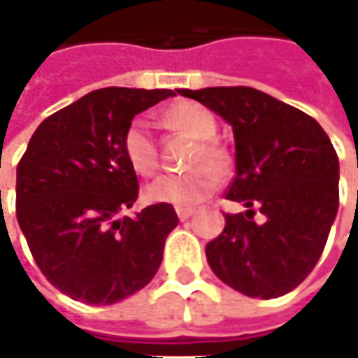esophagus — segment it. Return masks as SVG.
Returning <instances> with one entry per match:
<instances>
[{
  "label": "esophagus",
  "instance_id": "esophagus-1",
  "mask_svg": "<svg viewBox=\"0 0 358 358\" xmlns=\"http://www.w3.org/2000/svg\"><path fill=\"white\" fill-rule=\"evenodd\" d=\"M178 219L180 221H186V219H190L192 215H194V211L192 209H178Z\"/></svg>",
  "mask_w": 358,
  "mask_h": 358
}]
</instances>
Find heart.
Instances as JSON below:
<instances>
[{
  "label": "heart",
  "mask_w": 358,
  "mask_h": 358,
  "mask_svg": "<svg viewBox=\"0 0 358 358\" xmlns=\"http://www.w3.org/2000/svg\"><path fill=\"white\" fill-rule=\"evenodd\" d=\"M166 122L199 141L186 162L188 168L196 170L157 178L145 188V196L151 203L190 209L215 192L219 180L210 168L221 172L227 166V153L215 141L217 120L205 106L196 102H178L166 113ZM122 151L129 166L137 174L153 176L157 172L159 149L145 118H135L127 127L122 135Z\"/></svg>",
  "instance_id": "1"
}]
</instances>
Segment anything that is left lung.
Wrapping results in <instances>:
<instances>
[{"label":"left lung","mask_w":358,"mask_h":358,"mask_svg":"<svg viewBox=\"0 0 358 358\" xmlns=\"http://www.w3.org/2000/svg\"><path fill=\"white\" fill-rule=\"evenodd\" d=\"M227 120L236 137V178L225 229L207 244L213 273L248 297L275 299L317 264L338 213V155L324 129L273 96L245 87L180 90ZM265 219L256 224L255 211Z\"/></svg>","instance_id":"left-lung-1"}]
</instances>
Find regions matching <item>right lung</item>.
<instances>
[{"instance_id":"add662e5","label":"right lung","mask_w":358,"mask_h":358,"mask_svg":"<svg viewBox=\"0 0 358 358\" xmlns=\"http://www.w3.org/2000/svg\"><path fill=\"white\" fill-rule=\"evenodd\" d=\"M172 90L102 87L45 118L17 164L16 215L28 248L52 287L76 301L113 306L155 276L172 205L116 215L139 194L122 135L135 114Z\"/></svg>"}]
</instances>
